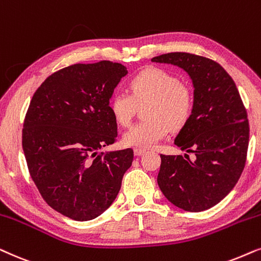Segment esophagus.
Segmentation results:
<instances>
[{
    "instance_id": "1",
    "label": "esophagus",
    "mask_w": 261,
    "mask_h": 261,
    "mask_svg": "<svg viewBox=\"0 0 261 261\" xmlns=\"http://www.w3.org/2000/svg\"><path fill=\"white\" fill-rule=\"evenodd\" d=\"M135 155L136 156H141V155H143L144 152H145V149H143V148H135Z\"/></svg>"
}]
</instances>
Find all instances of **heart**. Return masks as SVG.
<instances>
[{"instance_id":"b5f03b06","label":"heart","mask_w":261,"mask_h":261,"mask_svg":"<svg viewBox=\"0 0 261 261\" xmlns=\"http://www.w3.org/2000/svg\"><path fill=\"white\" fill-rule=\"evenodd\" d=\"M131 95L114 92L109 106L114 120L127 126L137 105L149 102L144 111L148 119L131 126L124 134V143L131 147L150 148L165 138L172 128H180L192 116L194 96L192 89L178 76L161 68L138 71L128 82Z\"/></svg>"}]
</instances>
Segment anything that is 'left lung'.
<instances>
[{
  "instance_id": "left-lung-1",
  "label": "left lung",
  "mask_w": 261,
  "mask_h": 261,
  "mask_svg": "<svg viewBox=\"0 0 261 261\" xmlns=\"http://www.w3.org/2000/svg\"><path fill=\"white\" fill-rule=\"evenodd\" d=\"M152 62L182 68L192 79L194 107L174 144L189 155L161 154L160 190L180 209L198 213L223 199L238 182L247 159L249 124L235 82L217 62L171 52Z\"/></svg>"
}]
</instances>
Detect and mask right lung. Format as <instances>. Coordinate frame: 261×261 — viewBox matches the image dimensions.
Listing matches in <instances>:
<instances>
[{"label":"right lung","instance_id":"1","mask_svg":"<svg viewBox=\"0 0 261 261\" xmlns=\"http://www.w3.org/2000/svg\"><path fill=\"white\" fill-rule=\"evenodd\" d=\"M120 63L74 64L54 72L36 90L22 128L29 172L47 205L75 221L101 215L116 199L131 148L99 152L117 141L109 101Z\"/></svg>","mask_w":261,"mask_h":261}]
</instances>
